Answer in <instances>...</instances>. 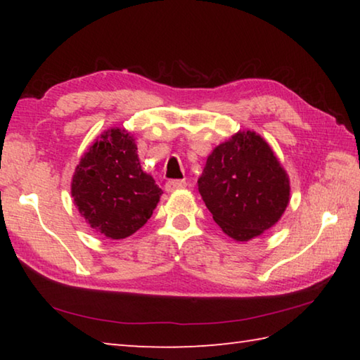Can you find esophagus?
<instances>
[{
    "label": "esophagus",
    "mask_w": 360,
    "mask_h": 360,
    "mask_svg": "<svg viewBox=\"0 0 360 360\" xmlns=\"http://www.w3.org/2000/svg\"><path fill=\"white\" fill-rule=\"evenodd\" d=\"M187 186L186 181H181V179H173V181H168L165 184V191L169 192H176V191H181V188H184Z\"/></svg>",
    "instance_id": "esophagus-1"
}]
</instances>
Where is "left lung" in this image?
Here are the masks:
<instances>
[{
    "label": "left lung",
    "instance_id": "8db88e82",
    "mask_svg": "<svg viewBox=\"0 0 360 360\" xmlns=\"http://www.w3.org/2000/svg\"><path fill=\"white\" fill-rule=\"evenodd\" d=\"M198 192L224 233L245 243L283 217L290 181L270 144L259 133L240 130L206 158Z\"/></svg>",
    "mask_w": 360,
    "mask_h": 360
}]
</instances>
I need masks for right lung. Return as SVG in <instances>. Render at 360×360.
<instances>
[{
	"instance_id": "right-lung-1",
	"label": "right lung",
	"mask_w": 360,
	"mask_h": 360,
	"mask_svg": "<svg viewBox=\"0 0 360 360\" xmlns=\"http://www.w3.org/2000/svg\"><path fill=\"white\" fill-rule=\"evenodd\" d=\"M162 193L154 178L143 172L135 138L119 127L103 131L89 146L71 181L79 214L111 240H124L141 229Z\"/></svg>"
}]
</instances>
